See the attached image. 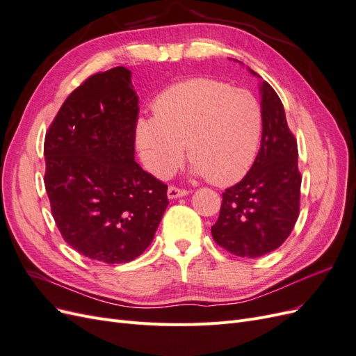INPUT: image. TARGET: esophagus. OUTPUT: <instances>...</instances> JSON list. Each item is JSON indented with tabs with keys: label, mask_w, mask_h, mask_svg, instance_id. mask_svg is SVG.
Instances as JSON below:
<instances>
[{
	"label": "esophagus",
	"mask_w": 356,
	"mask_h": 356,
	"mask_svg": "<svg viewBox=\"0 0 356 356\" xmlns=\"http://www.w3.org/2000/svg\"><path fill=\"white\" fill-rule=\"evenodd\" d=\"M188 195V191L184 190V188H178V187H174L170 186L168 188V197L169 199H178V197H184Z\"/></svg>",
	"instance_id": "obj_1"
}]
</instances>
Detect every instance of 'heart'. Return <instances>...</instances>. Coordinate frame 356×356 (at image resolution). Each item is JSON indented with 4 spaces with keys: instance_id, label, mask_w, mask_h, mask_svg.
Returning <instances> with one entry per match:
<instances>
[{
    "instance_id": "b5f03b06",
    "label": "heart",
    "mask_w": 356,
    "mask_h": 356,
    "mask_svg": "<svg viewBox=\"0 0 356 356\" xmlns=\"http://www.w3.org/2000/svg\"><path fill=\"white\" fill-rule=\"evenodd\" d=\"M154 117L136 122V145L145 168L165 178L186 147L191 172L212 184L239 181L260 147L263 110L248 90L213 79H191L161 92Z\"/></svg>"
}]
</instances>
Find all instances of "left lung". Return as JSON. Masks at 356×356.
<instances>
[{"label":"left lung","mask_w":356,"mask_h":356,"mask_svg":"<svg viewBox=\"0 0 356 356\" xmlns=\"http://www.w3.org/2000/svg\"><path fill=\"white\" fill-rule=\"evenodd\" d=\"M251 74L257 75L252 70ZM263 134L250 172L222 193L212 238L225 251L257 258L275 251L293 232L300 211L298 149L284 105L267 81H260Z\"/></svg>","instance_id":"1"}]
</instances>
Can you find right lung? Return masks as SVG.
I'll return each instance as SVG.
<instances>
[{
  "instance_id": "add662e5",
  "label": "right lung",
  "mask_w": 356,
  "mask_h": 356,
  "mask_svg": "<svg viewBox=\"0 0 356 356\" xmlns=\"http://www.w3.org/2000/svg\"><path fill=\"white\" fill-rule=\"evenodd\" d=\"M132 72H98L62 104L44 139V186L65 242L106 264L135 260L166 211L168 186L135 161Z\"/></svg>"
}]
</instances>
